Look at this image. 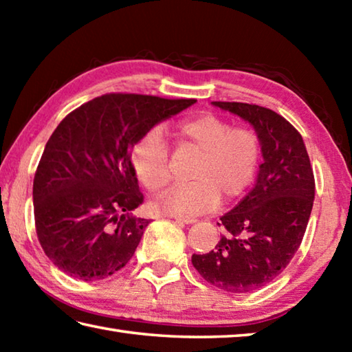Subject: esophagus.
<instances>
[{
    "label": "esophagus",
    "mask_w": 352,
    "mask_h": 352,
    "mask_svg": "<svg viewBox=\"0 0 352 352\" xmlns=\"http://www.w3.org/2000/svg\"><path fill=\"white\" fill-rule=\"evenodd\" d=\"M175 220H177V222H182V223H186V225L197 222V219H194V217H175Z\"/></svg>",
    "instance_id": "34e87169"
}]
</instances>
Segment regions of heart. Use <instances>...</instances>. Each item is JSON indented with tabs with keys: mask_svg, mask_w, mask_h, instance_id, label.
<instances>
[{
	"mask_svg": "<svg viewBox=\"0 0 352 352\" xmlns=\"http://www.w3.org/2000/svg\"><path fill=\"white\" fill-rule=\"evenodd\" d=\"M175 136L182 146L199 152L192 183L166 190L157 200L158 211L174 216H195L216 208L220 195L234 200L245 192L258 170L261 138L247 126L231 127L214 113L183 119ZM132 164L138 180L151 192H160L170 182L169 147L160 130H151L136 142Z\"/></svg>",
	"mask_w": 352,
	"mask_h": 352,
	"instance_id": "1",
	"label": "heart"
}]
</instances>
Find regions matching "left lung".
<instances>
[{"label": "left lung", "instance_id": "obj_1", "mask_svg": "<svg viewBox=\"0 0 352 352\" xmlns=\"http://www.w3.org/2000/svg\"><path fill=\"white\" fill-rule=\"evenodd\" d=\"M212 105L252 124L264 163L254 188L220 217L225 236L211 252L192 254V265L214 287L247 294L272 283L300 248L314 206V170L300 132L276 111L222 100Z\"/></svg>", "mask_w": 352, "mask_h": 352}]
</instances>
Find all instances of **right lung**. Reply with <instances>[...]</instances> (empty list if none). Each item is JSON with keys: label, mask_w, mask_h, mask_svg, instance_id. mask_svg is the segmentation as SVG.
Wrapping results in <instances>:
<instances>
[{"label": "right lung", "mask_w": 352, "mask_h": 352, "mask_svg": "<svg viewBox=\"0 0 352 352\" xmlns=\"http://www.w3.org/2000/svg\"><path fill=\"white\" fill-rule=\"evenodd\" d=\"M195 104L109 93L62 119L34 177V217L45 254L67 275L99 281L132 259L151 220L135 217L144 197L132 148L158 122Z\"/></svg>", "instance_id": "obj_1"}]
</instances>
